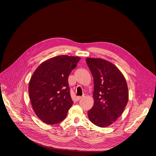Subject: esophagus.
<instances>
[{"label": "esophagus", "instance_id": "34e87169", "mask_svg": "<svg viewBox=\"0 0 156 156\" xmlns=\"http://www.w3.org/2000/svg\"><path fill=\"white\" fill-rule=\"evenodd\" d=\"M83 98V96H77L76 97V99H77V100H80L81 98Z\"/></svg>", "mask_w": 156, "mask_h": 156}]
</instances>
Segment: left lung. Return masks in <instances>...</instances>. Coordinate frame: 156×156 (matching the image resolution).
I'll return each instance as SVG.
<instances>
[{"instance_id": "1", "label": "left lung", "mask_w": 156, "mask_h": 156, "mask_svg": "<svg viewBox=\"0 0 156 156\" xmlns=\"http://www.w3.org/2000/svg\"><path fill=\"white\" fill-rule=\"evenodd\" d=\"M94 80V105L89 119L101 128L115 122L126 107L129 92L126 80L117 66L101 58H86Z\"/></svg>"}]
</instances>
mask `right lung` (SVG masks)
<instances>
[{"mask_svg": "<svg viewBox=\"0 0 156 156\" xmlns=\"http://www.w3.org/2000/svg\"><path fill=\"white\" fill-rule=\"evenodd\" d=\"M80 58L60 55L48 59L34 71L28 93L35 114L44 123L62 121L72 106L68 77Z\"/></svg>", "mask_w": 156, "mask_h": 156, "instance_id": "add662e5", "label": "right lung"}]
</instances>
